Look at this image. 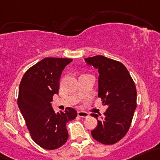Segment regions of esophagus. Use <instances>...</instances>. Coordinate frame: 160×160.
<instances>
[{
  "instance_id": "1",
  "label": "esophagus",
  "mask_w": 160,
  "mask_h": 160,
  "mask_svg": "<svg viewBox=\"0 0 160 160\" xmlns=\"http://www.w3.org/2000/svg\"><path fill=\"white\" fill-rule=\"evenodd\" d=\"M77 115H78L79 117H81V118H87L89 116V114L86 112L80 111L77 112Z\"/></svg>"
}]
</instances>
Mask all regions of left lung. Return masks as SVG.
Segmentation results:
<instances>
[{
  "label": "left lung",
  "mask_w": 160,
  "mask_h": 160,
  "mask_svg": "<svg viewBox=\"0 0 160 160\" xmlns=\"http://www.w3.org/2000/svg\"><path fill=\"white\" fill-rule=\"evenodd\" d=\"M99 73L98 97L108 108L100 119L97 114L91 116L98 125L91 131L92 138L103 144H113L128 131L137 108V89L133 79L124 64L102 55L84 59Z\"/></svg>",
  "instance_id": "1"
}]
</instances>
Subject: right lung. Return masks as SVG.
Masks as SVG:
<instances>
[{
    "mask_svg": "<svg viewBox=\"0 0 160 160\" xmlns=\"http://www.w3.org/2000/svg\"><path fill=\"white\" fill-rule=\"evenodd\" d=\"M72 61L45 58L26 72L19 87L17 103L32 139L46 150H55L66 143L67 122L77 115L70 107L56 113L51 103L58 93L62 71Z\"/></svg>",
    "mask_w": 160,
    "mask_h": 160,
    "instance_id": "1",
    "label": "right lung"
}]
</instances>
